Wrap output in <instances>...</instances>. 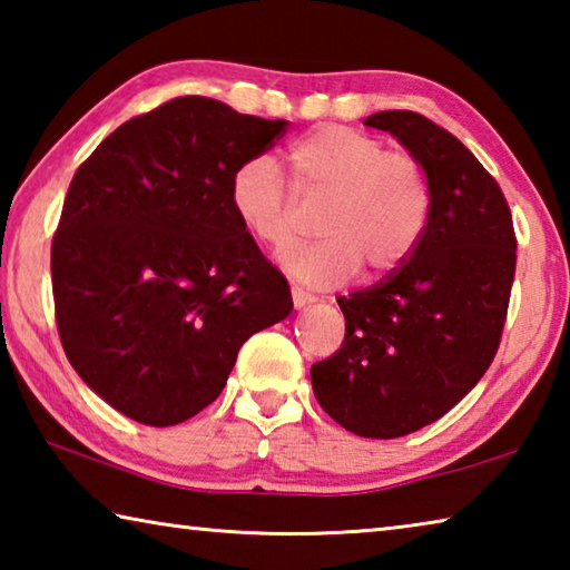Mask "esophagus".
Listing matches in <instances>:
<instances>
[{"label": "esophagus", "mask_w": 570, "mask_h": 570, "mask_svg": "<svg viewBox=\"0 0 570 570\" xmlns=\"http://www.w3.org/2000/svg\"><path fill=\"white\" fill-rule=\"evenodd\" d=\"M292 302H294V306L296 308H304V306H308V304H314L316 298L308 294V292H304V288H292Z\"/></svg>", "instance_id": "34e87169"}]
</instances>
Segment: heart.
<instances>
[{"instance_id":"obj_1","label":"heart","mask_w":570,"mask_h":570,"mask_svg":"<svg viewBox=\"0 0 570 570\" xmlns=\"http://www.w3.org/2000/svg\"><path fill=\"white\" fill-rule=\"evenodd\" d=\"M288 178L266 156L248 158L230 178V208L246 234L274 254L296 244L302 206H322L314 246L284 258L286 272L308 286H340L360 266L390 274L404 264L428 228L432 193L422 163L387 150L372 135L324 125L286 153Z\"/></svg>"}]
</instances>
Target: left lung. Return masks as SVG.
Segmentation results:
<instances>
[{"mask_svg": "<svg viewBox=\"0 0 570 570\" xmlns=\"http://www.w3.org/2000/svg\"><path fill=\"white\" fill-rule=\"evenodd\" d=\"M364 125L422 163L432 206L407 262L340 296L342 350L312 366L322 410L360 438L392 440L440 420L498 352L515 276L513 218L493 176L420 112L384 110Z\"/></svg>", "mask_w": 570, "mask_h": 570, "instance_id": "1", "label": "left lung"}]
</instances>
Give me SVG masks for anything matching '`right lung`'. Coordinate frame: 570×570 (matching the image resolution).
Listing matches in <instances>:
<instances>
[{
    "mask_svg": "<svg viewBox=\"0 0 570 570\" xmlns=\"http://www.w3.org/2000/svg\"><path fill=\"white\" fill-rule=\"evenodd\" d=\"M286 125L186 95L122 122L77 168L52 240L57 330L125 417L186 422L226 387L240 344L292 314L228 196Z\"/></svg>",
    "mask_w": 570,
    "mask_h": 570,
    "instance_id": "add662e5",
    "label": "right lung"
}]
</instances>
